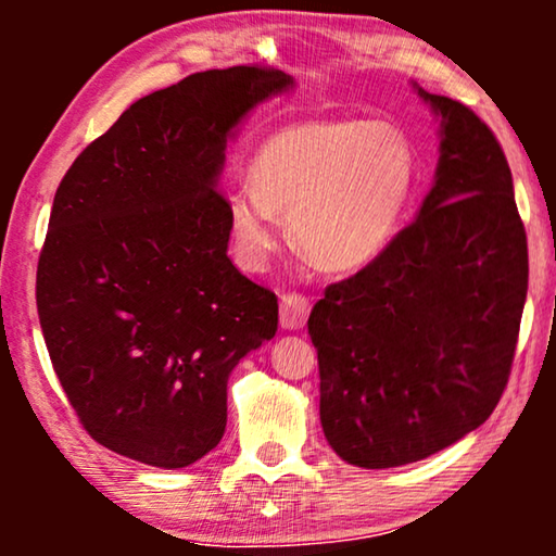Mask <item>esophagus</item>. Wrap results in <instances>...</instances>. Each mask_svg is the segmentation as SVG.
Instances as JSON below:
<instances>
[{"mask_svg":"<svg viewBox=\"0 0 556 556\" xmlns=\"http://www.w3.org/2000/svg\"><path fill=\"white\" fill-rule=\"evenodd\" d=\"M311 303L306 295L299 293H286L280 295V329L286 331H299L306 326Z\"/></svg>","mask_w":556,"mask_h":556,"instance_id":"obj_1","label":"esophagus"}]
</instances>
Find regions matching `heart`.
I'll return each instance as SVG.
<instances>
[{"instance_id": "1", "label": "heart", "mask_w": 556, "mask_h": 556, "mask_svg": "<svg viewBox=\"0 0 556 556\" xmlns=\"http://www.w3.org/2000/svg\"><path fill=\"white\" fill-rule=\"evenodd\" d=\"M413 141L390 124L308 118L280 126L248 164L250 187L227 194L235 257L261 270L288 215L303 253L326 270H356L382 255L417 189Z\"/></svg>"}]
</instances>
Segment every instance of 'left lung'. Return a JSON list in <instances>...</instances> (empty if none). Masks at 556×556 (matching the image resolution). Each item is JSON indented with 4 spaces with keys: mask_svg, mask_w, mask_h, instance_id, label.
<instances>
[{
    "mask_svg": "<svg viewBox=\"0 0 556 556\" xmlns=\"http://www.w3.org/2000/svg\"><path fill=\"white\" fill-rule=\"evenodd\" d=\"M415 88L440 118L432 189L308 316L324 435L359 468L422 460L489 420L527 301V232L496 136L463 103Z\"/></svg>",
    "mask_w": 556,
    "mask_h": 556,
    "instance_id": "obj_1",
    "label": "left lung"
}]
</instances>
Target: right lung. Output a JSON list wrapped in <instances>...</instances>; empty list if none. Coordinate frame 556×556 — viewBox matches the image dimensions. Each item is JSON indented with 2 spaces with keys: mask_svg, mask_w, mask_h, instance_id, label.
Listing matches in <instances>:
<instances>
[{
  "mask_svg": "<svg viewBox=\"0 0 556 556\" xmlns=\"http://www.w3.org/2000/svg\"><path fill=\"white\" fill-rule=\"evenodd\" d=\"M291 75L204 71L121 113L60 181L37 265L52 369L88 435L187 468L225 435L227 379L278 331V299L227 257L225 149Z\"/></svg>",
  "mask_w": 556,
  "mask_h": 556,
  "instance_id": "right-lung-1",
  "label": "right lung"
}]
</instances>
